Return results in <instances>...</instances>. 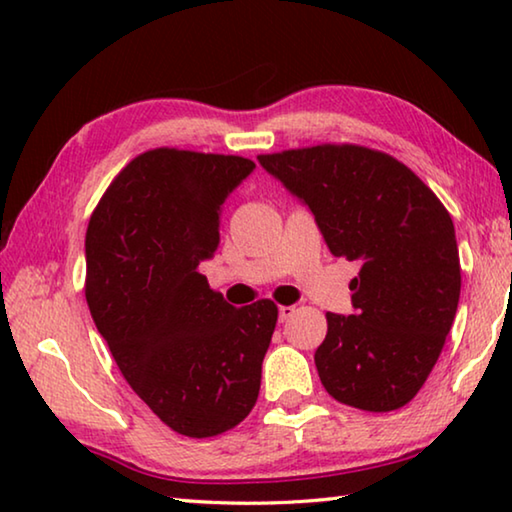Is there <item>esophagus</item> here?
<instances>
[{"instance_id": "obj_1", "label": "esophagus", "mask_w": 512, "mask_h": 512, "mask_svg": "<svg viewBox=\"0 0 512 512\" xmlns=\"http://www.w3.org/2000/svg\"><path fill=\"white\" fill-rule=\"evenodd\" d=\"M296 314V307H287V305H282L280 307V323H287V320Z\"/></svg>"}]
</instances>
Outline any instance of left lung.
Returning <instances> with one entry per match:
<instances>
[{
    "mask_svg": "<svg viewBox=\"0 0 512 512\" xmlns=\"http://www.w3.org/2000/svg\"><path fill=\"white\" fill-rule=\"evenodd\" d=\"M305 203L334 257L359 259L354 314H327L314 354L325 391L386 413L409 404L443 352L461 296L452 216L395 160L359 144L257 155Z\"/></svg>",
    "mask_w": 512,
    "mask_h": 512,
    "instance_id": "1",
    "label": "left lung"
}]
</instances>
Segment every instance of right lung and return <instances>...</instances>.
I'll list each match as a JSON object with an SVG mask.
<instances>
[{
	"mask_svg": "<svg viewBox=\"0 0 512 512\" xmlns=\"http://www.w3.org/2000/svg\"><path fill=\"white\" fill-rule=\"evenodd\" d=\"M239 155L153 149L126 164L85 232V298L121 375L176 433L212 438L253 411L277 323L273 300L232 307L198 273Z\"/></svg>",
	"mask_w": 512,
	"mask_h": 512,
	"instance_id": "obj_1",
	"label": "right lung"
}]
</instances>
